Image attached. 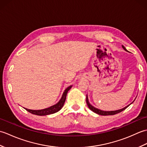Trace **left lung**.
Segmentation results:
<instances>
[{
	"mask_svg": "<svg viewBox=\"0 0 147 147\" xmlns=\"http://www.w3.org/2000/svg\"><path fill=\"white\" fill-rule=\"evenodd\" d=\"M122 47L123 48V49L124 50V51H126V52H127V51L126 50V49L124 47L123 45H122ZM135 100H134V101H135ZM133 101V102H134ZM86 104L87 105H88V108L90 109V110L92 111L93 112H95V113L97 114H99V115H114V114H118L119 113V112L123 111L124 110H125V109L127 107H129V106L133 104V102L131 103L130 104H129L128 105L126 106L125 107H124L123 109H119V110H116V111H102V110H100V109H98L97 108H96L95 107H93V106L92 105H91L90 104L89 102V100H88V95H86Z\"/></svg>",
	"mask_w": 147,
	"mask_h": 147,
	"instance_id": "1",
	"label": "left lung"
}]
</instances>
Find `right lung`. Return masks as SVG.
I'll return each instance as SVG.
<instances>
[{
  "mask_svg": "<svg viewBox=\"0 0 147 147\" xmlns=\"http://www.w3.org/2000/svg\"><path fill=\"white\" fill-rule=\"evenodd\" d=\"M72 86L73 85L68 86L67 88L64 90V92H63V94H62V97L60 99V100H59L57 104L51 106V107L44 109H41V110H32V109H28L26 108H24V109H25L27 111L30 112V113H32L33 114L38 115H47L54 114L55 112L60 111L62 108V107H63L64 102L65 101V98H66L67 93L69 90L71 88Z\"/></svg>",
  "mask_w": 147,
  "mask_h": 147,
  "instance_id": "right-lung-1",
  "label": "right lung"
}]
</instances>
